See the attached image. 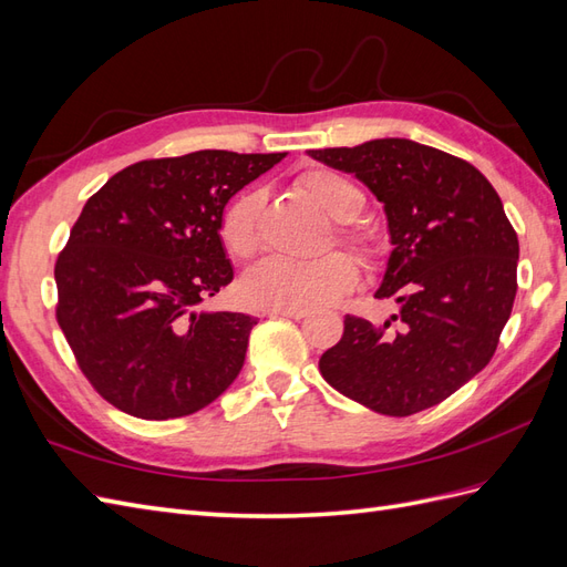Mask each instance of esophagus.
<instances>
[{"label": "esophagus", "mask_w": 567, "mask_h": 567, "mask_svg": "<svg viewBox=\"0 0 567 567\" xmlns=\"http://www.w3.org/2000/svg\"><path fill=\"white\" fill-rule=\"evenodd\" d=\"M268 316H272V318H278V316H282V318H303V316H309V311L307 309H268Z\"/></svg>", "instance_id": "esophagus-1"}]
</instances>
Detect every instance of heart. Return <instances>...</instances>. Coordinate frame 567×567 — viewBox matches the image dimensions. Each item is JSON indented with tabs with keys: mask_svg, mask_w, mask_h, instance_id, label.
Wrapping results in <instances>:
<instances>
[{
	"mask_svg": "<svg viewBox=\"0 0 567 567\" xmlns=\"http://www.w3.org/2000/svg\"><path fill=\"white\" fill-rule=\"evenodd\" d=\"M297 184L332 220L350 223L364 208V196L359 188L332 169L313 167L301 172ZM260 206H264L260 192L246 188L223 210L220 239L231 258H249L256 251ZM344 241L354 246L361 256L373 254V246L364 237L347 235ZM357 280V264L347 254H328L307 260V264L287 258H264L244 272L241 295L260 309H313L352 292Z\"/></svg>",
	"mask_w": 567,
	"mask_h": 567,
	"instance_id": "obj_1",
	"label": "heart"
}]
</instances>
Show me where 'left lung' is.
Wrapping results in <instances>:
<instances>
[{"label": "left lung", "mask_w": 567, "mask_h": 567, "mask_svg": "<svg viewBox=\"0 0 567 567\" xmlns=\"http://www.w3.org/2000/svg\"><path fill=\"white\" fill-rule=\"evenodd\" d=\"M309 155L383 203L393 251L375 297L400 307L381 326L347 316L323 379L379 414L429 410L488 364L511 318L519 244L501 196L467 159L410 138Z\"/></svg>", "instance_id": "obj_1"}]
</instances>
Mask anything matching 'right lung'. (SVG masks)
<instances>
[{
    "instance_id": "right-lung-1",
    "label": "right lung",
    "mask_w": 567,
    "mask_h": 567,
    "mask_svg": "<svg viewBox=\"0 0 567 567\" xmlns=\"http://www.w3.org/2000/svg\"><path fill=\"white\" fill-rule=\"evenodd\" d=\"M287 153L143 159L85 203L56 258V321L85 379L138 419L208 408L239 375L254 316L203 309L235 278L229 198Z\"/></svg>"
}]
</instances>
